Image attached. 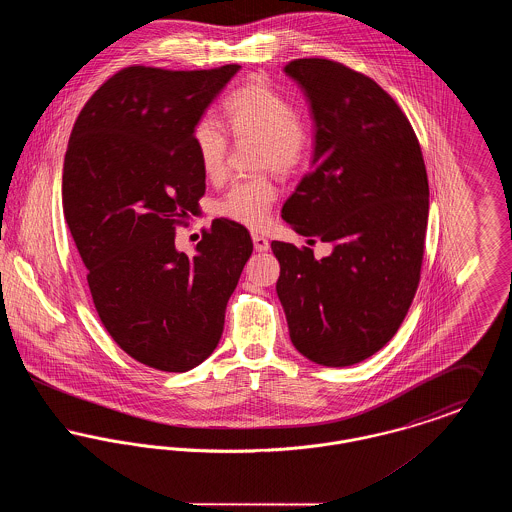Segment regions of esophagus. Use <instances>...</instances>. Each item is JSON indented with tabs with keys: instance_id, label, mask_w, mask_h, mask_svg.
Listing matches in <instances>:
<instances>
[{
	"instance_id": "34e87169",
	"label": "esophagus",
	"mask_w": 512,
	"mask_h": 512,
	"mask_svg": "<svg viewBox=\"0 0 512 512\" xmlns=\"http://www.w3.org/2000/svg\"><path fill=\"white\" fill-rule=\"evenodd\" d=\"M253 238V247H255V251H268V247H270V244H268L267 238L265 236H261V234H253L251 236Z\"/></svg>"
}]
</instances>
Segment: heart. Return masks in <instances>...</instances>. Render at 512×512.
Masks as SVG:
<instances>
[{"mask_svg": "<svg viewBox=\"0 0 512 512\" xmlns=\"http://www.w3.org/2000/svg\"><path fill=\"white\" fill-rule=\"evenodd\" d=\"M230 134L236 140L259 142L257 169L292 174L309 157L311 126L290 99L263 78H253L232 90L222 101ZM228 134L215 117L205 115L192 128V147L199 169L209 180H220L226 172ZM276 188L267 176H253L234 182L215 205L222 219L247 228L267 224Z\"/></svg>", "mask_w": 512, "mask_h": 512, "instance_id": "heart-1", "label": "heart"}]
</instances>
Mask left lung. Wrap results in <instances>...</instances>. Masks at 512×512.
Segmentation results:
<instances>
[{"label": "left lung", "instance_id": "1", "mask_svg": "<svg viewBox=\"0 0 512 512\" xmlns=\"http://www.w3.org/2000/svg\"><path fill=\"white\" fill-rule=\"evenodd\" d=\"M284 71L305 90L317 126L313 171L282 207L313 249L272 242L276 292L295 349L322 366L361 363L399 330L420 282L428 176L413 126L372 78L330 59Z\"/></svg>", "mask_w": 512, "mask_h": 512}]
</instances>
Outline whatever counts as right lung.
Segmentation results:
<instances>
[{
	"label": "right lung",
	"mask_w": 512,
	"mask_h": 512,
	"mask_svg": "<svg viewBox=\"0 0 512 512\" xmlns=\"http://www.w3.org/2000/svg\"><path fill=\"white\" fill-rule=\"evenodd\" d=\"M238 71L126 67L86 101L65 153L63 211L101 324L157 370L186 372L215 351L253 251L242 224L219 219L194 257L174 247L205 194L192 128Z\"/></svg>",
	"instance_id": "add662e5"
}]
</instances>
